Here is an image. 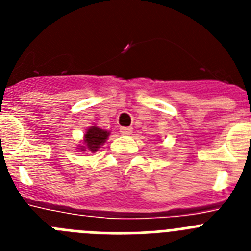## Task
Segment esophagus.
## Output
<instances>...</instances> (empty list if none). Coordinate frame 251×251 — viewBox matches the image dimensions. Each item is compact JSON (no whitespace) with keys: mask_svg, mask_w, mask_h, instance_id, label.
<instances>
[{"mask_svg":"<svg viewBox=\"0 0 251 251\" xmlns=\"http://www.w3.org/2000/svg\"><path fill=\"white\" fill-rule=\"evenodd\" d=\"M122 134H130L132 133V128L130 127H122L121 128Z\"/></svg>","mask_w":251,"mask_h":251,"instance_id":"obj_1","label":"esophagus"}]
</instances>
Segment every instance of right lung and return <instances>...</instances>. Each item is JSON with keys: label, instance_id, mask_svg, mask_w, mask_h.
Here are the masks:
<instances>
[{"label": "right lung", "instance_id": "1", "mask_svg": "<svg viewBox=\"0 0 251 251\" xmlns=\"http://www.w3.org/2000/svg\"><path fill=\"white\" fill-rule=\"evenodd\" d=\"M108 136H109V133L106 132V130L100 129L98 127L89 128L85 133V138H84L85 146H83L81 151L89 150L92 152H95V151L100 147V145H103L104 142H105Z\"/></svg>", "mask_w": 251, "mask_h": 251}]
</instances>
